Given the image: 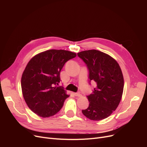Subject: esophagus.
I'll use <instances>...</instances> for the list:
<instances>
[{
  "label": "esophagus",
  "mask_w": 147,
  "mask_h": 147,
  "mask_svg": "<svg viewBox=\"0 0 147 147\" xmlns=\"http://www.w3.org/2000/svg\"><path fill=\"white\" fill-rule=\"evenodd\" d=\"M74 94L76 96H78V97H81L82 96V95L80 93H74Z\"/></svg>",
  "instance_id": "esophagus-1"
}]
</instances>
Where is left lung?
<instances>
[{"instance_id": "left-lung-1", "label": "left lung", "mask_w": 147, "mask_h": 147, "mask_svg": "<svg viewBox=\"0 0 147 147\" xmlns=\"http://www.w3.org/2000/svg\"><path fill=\"white\" fill-rule=\"evenodd\" d=\"M78 55L88 67L90 82L96 84L87 96L89 107L82 113L92 120L106 119L116 110L122 97L124 79L120 67L111 56L95 49L82 51Z\"/></svg>"}]
</instances>
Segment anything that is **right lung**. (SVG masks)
Masks as SVG:
<instances>
[{"instance_id":"1","label":"right lung","mask_w":147,"mask_h":147,"mask_svg":"<svg viewBox=\"0 0 147 147\" xmlns=\"http://www.w3.org/2000/svg\"><path fill=\"white\" fill-rule=\"evenodd\" d=\"M76 57L75 52L51 49L37 54L28 63L21 78L22 95L29 109L38 116L56 114L69 97L57 85L65 63Z\"/></svg>"}]
</instances>
